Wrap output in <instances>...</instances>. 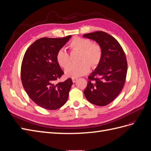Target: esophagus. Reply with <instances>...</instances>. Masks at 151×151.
I'll list each match as a JSON object with an SVG mask.
<instances>
[{"instance_id":"34e87169","label":"esophagus","mask_w":151,"mask_h":151,"mask_svg":"<svg viewBox=\"0 0 151 151\" xmlns=\"http://www.w3.org/2000/svg\"><path fill=\"white\" fill-rule=\"evenodd\" d=\"M72 80L73 83H76V82L77 81V78H72Z\"/></svg>"}]
</instances>
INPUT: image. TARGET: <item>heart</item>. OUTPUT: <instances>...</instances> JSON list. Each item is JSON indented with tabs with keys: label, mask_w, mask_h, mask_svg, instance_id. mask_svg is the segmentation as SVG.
<instances>
[{
	"label": "heart",
	"mask_w": 151,
	"mask_h": 151,
	"mask_svg": "<svg viewBox=\"0 0 151 151\" xmlns=\"http://www.w3.org/2000/svg\"><path fill=\"white\" fill-rule=\"evenodd\" d=\"M72 50L80 51L79 62L77 64H70L69 55L64 48L58 50L56 55L57 61L61 67L65 68V74L67 77L76 78L86 74L89 72L91 65L93 67H96L101 61L102 57V48L97 43H93L89 39L76 37L69 43Z\"/></svg>",
	"instance_id": "b5f03b06"
}]
</instances>
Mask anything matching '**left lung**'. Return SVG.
Segmentation results:
<instances>
[{
  "label": "left lung",
  "instance_id": "obj_1",
  "mask_svg": "<svg viewBox=\"0 0 151 151\" xmlns=\"http://www.w3.org/2000/svg\"><path fill=\"white\" fill-rule=\"evenodd\" d=\"M84 37L96 41L102 48V57L88 77L84 94L93 104L104 106L112 102L122 90L127 72L124 51L118 41L105 32L85 34Z\"/></svg>",
  "mask_w": 151,
  "mask_h": 151
}]
</instances>
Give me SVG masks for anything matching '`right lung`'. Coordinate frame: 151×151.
<instances>
[{"mask_svg":"<svg viewBox=\"0 0 151 151\" xmlns=\"http://www.w3.org/2000/svg\"><path fill=\"white\" fill-rule=\"evenodd\" d=\"M71 35L62 38H42L27 49L21 64V81L26 93L43 108L54 110L68 99L73 84L70 78L55 83L63 74L56 55Z\"/></svg>","mask_w":151,"mask_h":151,"instance_id":"add662e5","label":"right lung"}]
</instances>
